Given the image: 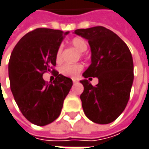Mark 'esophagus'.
<instances>
[{
	"mask_svg": "<svg viewBox=\"0 0 149 149\" xmlns=\"http://www.w3.org/2000/svg\"><path fill=\"white\" fill-rule=\"evenodd\" d=\"M72 82H73L74 83H76L78 82V80H77V79H76V78H73V79H72Z\"/></svg>",
	"mask_w": 149,
	"mask_h": 149,
	"instance_id": "34e87169",
	"label": "esophagus"
}]
</instances>
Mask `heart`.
Instances as JSON below:
<instances>
[{
	"mask_svg": "<svg viewBox=\"0 0 149 149\" xmlns=\"http://www.w3.org/2000/svg\"><path fill=\"white\" fill-rule=\"evenodd\" d=\"M71 45L80 52L85 51L88 48L87 41L81 37L73 38L71 40ZM61 52H62V48H61V46H60L57 49L56 53V60L57 62H60L61 61ZM82 70H83V65H81L79 63H77V64H65V65L61 66V68H60L61 73L66 77H77Z\"/></svg>",
	"mask_w": 149,
	"mask_h": 149,
	"instance_id": "1",
	"label": "heart"
}]
</instances>
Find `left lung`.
I'll return each instance as SVG.
<instances>
[{
    "mask_svg": "<svg viewBox=\"0 0 149 149\" xmlns=\"http://www.w3.org/2000/svg\"><path fill=\"white\" fill-rule=\"evenodd\" d=\"M74 33L88 40L92 53V63L80 81L84 114L94 123L109 124L123 112L130 98L134 78L131 51L117 34L102 26ZM92 77L99 79L96 86L86 79Z\"/></svg>",
    "mask_w": 149,
    "mask_h": 149,
    "instance_id": "left-lung-1",
    "label": "left lung"
}]
</instances>
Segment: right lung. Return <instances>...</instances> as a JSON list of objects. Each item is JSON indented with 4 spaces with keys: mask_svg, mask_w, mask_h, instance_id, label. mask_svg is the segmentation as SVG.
Segmentation results:
<instances>
[{
    "mask_svg": "<svg viewBox=\"0 0 149 149\" xmlns=\"http://www.w3.org/2000/svg\"><path fill=\"white\" fill-rule=\"evenodd\" d=\"M68 32L39 28L25 34L14 47L8 64L10 87L23 116L37 126H45L60 116L72 80L59 74L56 53ZM56 77L46 83L48 71Z\"/></svg>",
    "mask_w": 149,
    "mask_h": 149,
    "instance_id": "1",
    "label": "right lung"
}]
</instances>
